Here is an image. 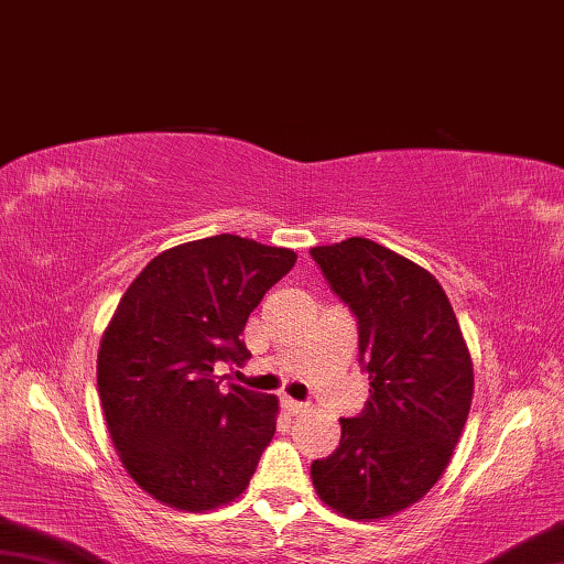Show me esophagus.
Here are the masks:
<instances>
[{
    "instance_id": "obj_1",
    "label": "esophagus",
    "mask_w": 564,
    "mask_h": 564,
    "mask_svg": "<svg viewBox=\"0 0 564 564\" xmlns=\"http://www.w3.org/2000/svg\"><path fill=\"white\" fill-rule=\"evenodd\" d=\"M282 408H284L286 414H304V412H310V405H304V402L292 400V398H284L282 400Z\"/></svg>"
}]
</instances>
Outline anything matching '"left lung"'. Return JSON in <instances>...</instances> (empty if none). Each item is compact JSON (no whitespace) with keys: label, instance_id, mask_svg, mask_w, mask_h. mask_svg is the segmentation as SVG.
<instances>
[{"label":"left lung","instance_id":"left-lung-1","mask_svg":"<svg viewBox=\"0 0 564 564\" xmlns=\"http://www.w3.org/2000/svg\"><path fill=\"white\" fill-rule=\"evenodd\" d=\"M332 290L358 318L370 398L341 420V442L312 464L322 501L354 520L417 503L440 481L469 417L474 366L442 284L368 238L312 248Z\"/></svg>","mask_w":564,"mask_h":564}]
</instances>
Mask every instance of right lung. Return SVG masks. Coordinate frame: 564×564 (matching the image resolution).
Instances as JSON below:
<instances>
[{"label":"right lung","instance_id":"obj_1","mask_svg":"<svg viewBox=\"0 0 564 564\" xmlns=\"http://www.w3.org/2000/svg\"><path fill=\"white\" fill-rule=\"evenodd\" d=\"M294 262V250L223 232L159 252L122 294L98 392L120 462L159 503L204 513L248 488L280 402L220 386L214 366L250 358L248 316Z\"/></svg>","mask_w":564,"mask_h":564}]
</instances>
